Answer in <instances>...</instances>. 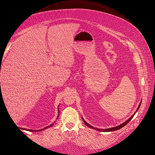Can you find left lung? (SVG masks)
Wrapping results in <instances>:
<instances>
[{"instance_id": "left-lung-1", "label": "left lung", "mask_w": 155, "mask_h": 155, "mask_svg": "<svg viewBox=\"0 0 155 155\" xmlns=\"http://www.w3.org/2000/svg\"><path fill=\"white\" fill-rule=\"evenodd\" d=\"M141 103H142V101H141V102H140V104H139V105H138V107L137 108V110H136V112H134V114H133L132 116H131L130 118L127 120H126L125 122H124V123H122L121 124H120V125H118V126H116V127H111V128H109V129H97V128H95V127H92V126H91L90 124H88L87 122H86V121H85V120H84L83 118H82V119H83V121H84V123L85 124V125H87V126H88V127H91V128H92V129H96V130H98V131H103V132H111V131H114V130H118V129H121V128H122L123 127H124L125 125H127V124L129 121L131 120V119H132L133 118V116H134V114H136V112H137V111H138V110L139 109V108H140V105H141Z\"/></svg>"}]
</instances>
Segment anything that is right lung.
Listing matches in <instances>:
<instances>
[{
	"mask_svg": "<svg viewBox=\"0 0 155 155\" xmlns=\"http://www.w3.org/2000/svg\"><path fill=\"white\" fill-rule=\"evenodd\" d=\"M58 112H59V108H58ZM58 118H59V113H58V117H57V119H58ZM54 123H55V121H54V122L53 123V124H51V125H50L49 126H47V127H45V128H43V129H40V130H37V131H41V130H45V129H48V128H49V127H52L54 125ZM25 130H28V131H35V130H30V129H25ZM37 131V130H36Z\"/></svg>",
	"mask_w": 155,
	"mask_h": 155,
	"instance_id": "right-lung-1",
	"label": "right lung"
}]
</instances>
